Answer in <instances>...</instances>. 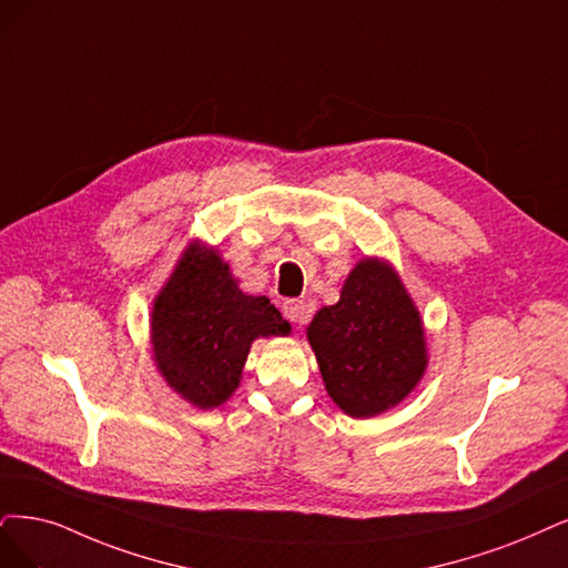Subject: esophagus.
I'll return each instance as SVG.
<instances>
[{"label":"esophagus","instance_id":"34e87169","mask_svg":"<svg viewBox=\"0 0 568 568\" xmlns=\"http://www.w3.org/2000/svg\"><path fill=\"white\" fill-rule=\"evenodd\" d=\"M283 313H285V318H287V321H292V323H300V325H304V323H306V318H308V308H306V304H304V302H300V300H290V302H285V304H283Z\"/></svg>","mask_w":568,"mask_h":568}]
</instances>
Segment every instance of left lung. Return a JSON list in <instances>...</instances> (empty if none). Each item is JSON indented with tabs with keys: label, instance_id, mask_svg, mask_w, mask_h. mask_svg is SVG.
I'll use <instances>...</instances> for the list:
<instances>
[{
	"label": "left lung",
	"instance_id": "1",
	"mask_svg": "<svg viewBox=\"0 0 568 568\" xmlns=\"http://www.w3.org/2000/svg\"><path fill=\"white\" fill-rule=\"evenodd\" d=\"M332 403L353 418L400 405L424 379V318L388 260L363 257L346 276L339 302L306 327Z\"/></svg>",
	"mask_w": 568,
	"mask_h": 568
}]
</instances>
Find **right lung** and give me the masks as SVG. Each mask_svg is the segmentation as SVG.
Returning a JSON list of instances; mask_svg holds the SVG:
<instances>
[{"mask_svg": "<svg viewBox=\"0 0 568 568\" xmlns=\"http://www.w3.org/2000/svg\"><path fill=\"white\" fill-rule=\"evenodd\" d=\"M290 329L266 297L245 295L217 247L192 241L154 300L152 361L182 400L215 409L239 388L252 342Z\"/></svg>", "mask_w": 568, "mask_h": 568, "instance_id": "add662e5", "label": "right lung"}]
</instances>
